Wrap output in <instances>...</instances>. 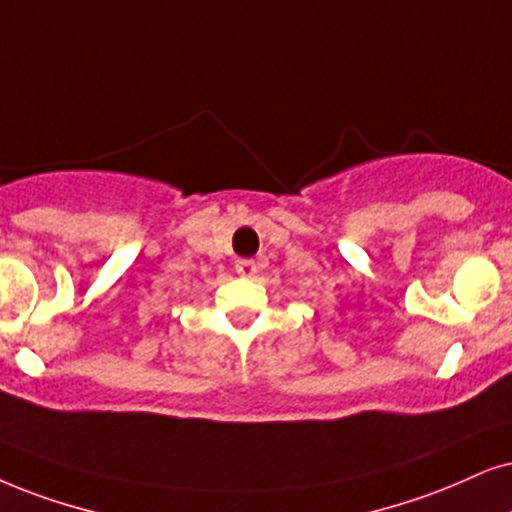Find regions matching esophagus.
Listing matches in <instances>:
<instances>
[{
    "mask_svg": "<svg viewBox=\"0 0 512 512\" xmlns=\"http://www.w3.org/2000/svg\"><path fill=\"white\" fill-rule=\"evenodd\" d=\"M236 271L241 276H255L257 274V264H255V260H238L236 262Z\"/></svg>",
    "mask_w": 512,
    "mask_h": 512,
    "instance_id": "1",
    "label": "esophagus"
}]
</instances>
